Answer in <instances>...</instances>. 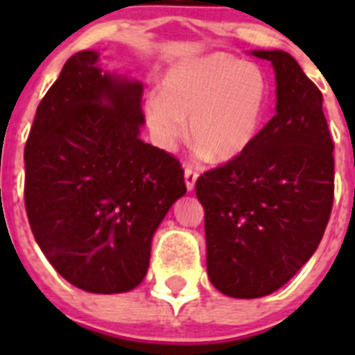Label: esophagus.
<instances>
[{"instance_id": "obj_1", "label": "esophagus", "mask_w": 355, "mask_h": 355, "mask_svg": "<svg viewBox=\"0 0 355 355\" xmlns=\"http://www.w3.org/2000/svg\"><path fill=\"white\" fill-rule=\"evenodd\" d=\"M196 181H197V172L190 167L184 168V184H187L188 192H192L193 188H196Z\"/></svg>"}]
</instances>
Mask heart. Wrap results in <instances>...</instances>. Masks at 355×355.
<instances>
[{
    "mask_svg": "<svg viewBox=\"0 0 355 355\" xmlns=\"http://www.w3.org/2000/svg\"><path fill=\"white\" fill-rule=\"evenodd\" d=\"M266 105V81L256 65L224 53L174 64L159 81V96L144 106L147 126L163 149L187 137L200 155L227 163L254 144Z\"/></svg>",
    "mask_w": 355,
    "mask_h": 355,
    "instance_id": "b5f03b06",
    "label": "heart"
}]
</instances>
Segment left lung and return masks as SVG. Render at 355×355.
Returning <instances> with one entry per match:
<instances>
[{"label": "left lung", "instance_id": "obj_1", "mask_svg": "<svg viewBox=\"0 0 355 355\" xmlns=\"http://www.w3.org/2000/svg\"><path fill=\"white\" fill-rule=\"evenodd\" d=\"M252 55L274 67L277 114L240 158L196 183L209 281L234 299L284 286L315 254L334 199V144L322 92L290 53Z\"/></svg>", "mask_w": 355, "mask_h": 355}]
</instances>
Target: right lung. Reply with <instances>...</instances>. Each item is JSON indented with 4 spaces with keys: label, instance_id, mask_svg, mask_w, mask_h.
Returning a JSON list of instances; mask_svg holds the SVG:
<instances>
[{
    "label": "right lung",
    "instance_id": "1",
    "mask_svg": "<svg viewBox=\"0 0 355 355\" xmlns=\"http://www.w3.org/2000/svg\"><path fill=\"white\" fill-rule=\"evenodd\" d=\"M78 51L37 108L24 147V205L55 270L90 293H124L149 268L156 229L187 193L180 162L140 140L139 80Z\"/></svg>",
    "mask_w": 355,
    "mask_h": 355
}]
</instances>
